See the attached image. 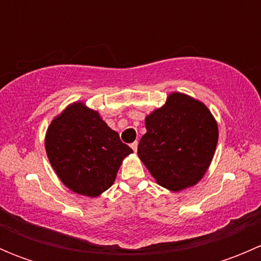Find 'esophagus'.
I'll list each match as a JSON object with an SVG mask.
<instances>
[{
	"instance_id": "esophagus-1",
	"label": "esophagus",
	"mask_w": 261,
	"mask_h": 261,
	"mask_svg": "<svg viewBox=\"0 0 261 261\" xmlns=\"http://www.w3.org/2000/svg\"><path fill=\"white\" fill-rule=\"evenodd\" d=\"M131 149H133L135 152L138 151V141H135V143L131 144Z\"/></svg>"
}]
</instances>
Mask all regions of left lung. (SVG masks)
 Wrapping results in <instances>:
<instances>
[{
    "mask_svg": "<svg viewBox=\"0 0 261 261\" xmlns=\"http://www.w3.org/2000/svg\"><path fill=\"white\" fill-rule=\"evenodd\" d=\"M138 155L156 183L173 192L203 178L215 155L218 127L206 105L173 92L145 118Z\"/></svg>",
    "mask_w": 261,
    "mask_h": 261,
    "instance_id": "1",
    "label": "left lung"
}]
</instances>
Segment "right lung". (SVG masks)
<instances>
[{"label": "right lung", "instance_id": "1", "mask_svg": "<svg viewBox=\"0 0 261 261\" xmlns=\"http://www.w3.org/2000/svg\"><path fill=\"white\" fill-rule=\"evenodd\" d=\"M45 150L59 179L70 191L97 197L114 184L133 149L101 116L82 102L69 105L49 125Z\"/></svg>", "mask_w": 261, "mask_h": 261}]
</instances>
